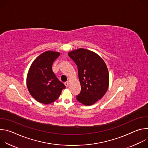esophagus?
I'll use <instances>...</instances> for the list:
<instances>
[{
    "mask_svg": "<svg viewBox=\"0 0 148 148\" xmlns=\"http://www.w3.org/2000/svg\"><path fill=\"white\" fill-rule=\"evenodd\" d=\"M64 85L66 86V87H67L69 86V82L68 81L64 83Z\"/></svg>",
    "mask_w": 148,
    "mask_h": 148,
    "instance_id": "esophagus-1",
    "label": "esophagus"
}]
</instances>
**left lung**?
<instances>
[{"mask_svg":"<svg viewBox=\"0 0 148 148\" xmlns=\"http://www.w3.org/2000/svg\"><path fill=\"white\" fill-rule=\"evenodd\" d=\"M78 68L81 91L77 100L91 105L106 93L109 86L108 70L103 60L96 53L79 49L68 54Z\"/></svg>","mask_w":148,"mask_h":148,"instance_id":"left-lung-1","label":"left lung"}]
</instances>
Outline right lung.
<instances>
[{
  "label": "right lung",
  "instance_id": "right-lung-1",
  "mask_svg": "<svg viewBox=\"0 0 148 148\" xmlns=\"http://www.w3.org/2000/svg\"><path fill=\"white\" fill-rule=\"evenodd\" d=\"M58 52L47 51L40 54L32 63L27 77V86L31 95L38 102L49 104L58 99L66 86L52 70Z\"/></svg>",
  "mask_w": 148,
  "mask_h": 148
}]
</instances>
